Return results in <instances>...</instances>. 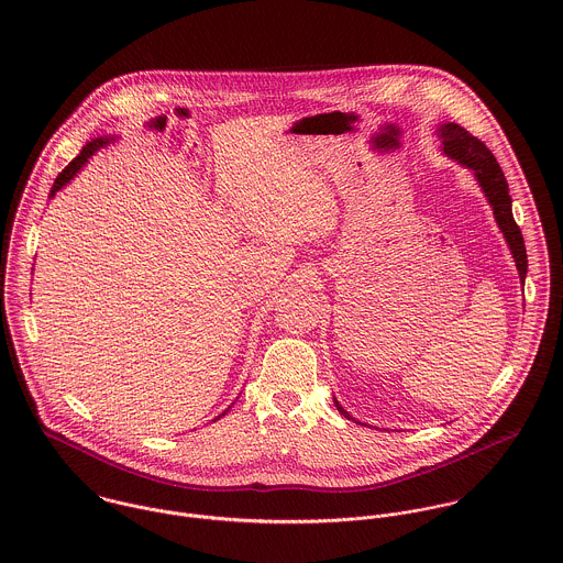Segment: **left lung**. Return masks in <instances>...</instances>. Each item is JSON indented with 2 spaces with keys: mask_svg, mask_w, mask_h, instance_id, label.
<instances>
[{
  "mask_svg": "<svg viewBox=\"0 0 563 563\" xmlns=\"http://www.w3.org/2000/svg\"><path fill=\"white\" fill-rule=\"evenodd\" d=\"M438 136L442 139L444 152L451 158H455V161L462 162V164H466L468 168L475 170V175H477V179L482 184L483 192H485V197H487V201H489V206L494 210L496 223H498L500 232L505 234V241H507L509 249H511V255H514L520 282L525 284V277H527V249H525L522 232L516 225L514 214H511L509 186H507V179H505V175L500 170V164L492 156V152L485 147V143H482L477 136H473L468 130H464L457 123L440 125ZM335 407H338L340 413L351 418L340 407V402L335 401Z\"/></svg>",
  "mask_w": 563,
  "mask_h": 563,
  "instance_id": "obj_1",
  "label": "left lung"
}]
</instances>
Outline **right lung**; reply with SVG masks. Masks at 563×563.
Instances as JSON below:
<instances>
[{"label":"right lung","instance_id":"1","mask_svg":"<svg viewBox=\"0 0 563 563\" xmlns=\"http://www.w3.org/2000/svg\"><path fill=\"white\" fill-rule=\"evenodd\" d=\"M99 147H103V141H101V139H97V141H92V143H86V147H81L80 156H76L74 161L69 162V164L63 168V173L56 177V181H54V186H52V197L80 170L81 166H84V162L88 161Z\"/></svg>","mask_w":563,"mask_h":563}]
</instances>
